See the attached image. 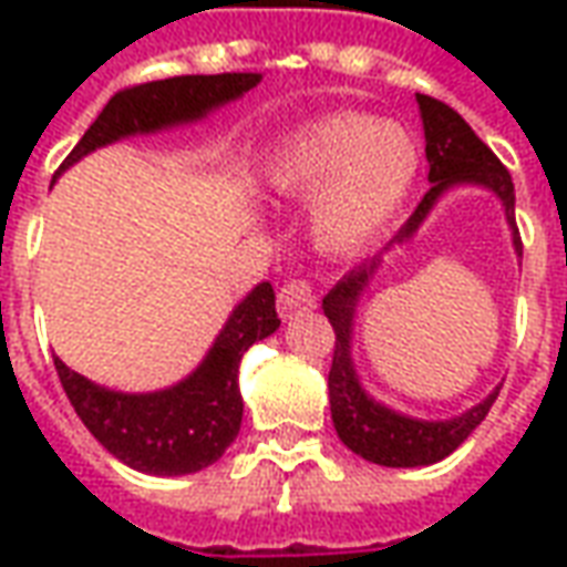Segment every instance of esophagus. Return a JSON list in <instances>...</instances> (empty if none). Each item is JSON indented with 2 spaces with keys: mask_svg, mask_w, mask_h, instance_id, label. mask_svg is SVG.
<instances>
[{
  "mask_svg": "<svg viewBox=\"0 0 567 567\" xmlns=\"http://www.w3.org/2000/svg\"><path fill=\"white\" fill-rule=\"evenodd\" d=\"M279 316L282 319H295V316H300V312H307V309L316 307V295H312V288H309V282H303V279H291V282H285L282 288H279Z\"/></svg>",
  "mask_w": 567,
  "mask_h": 567,
  "instance_id": "34e87169",
  "label": "esophagus"
}]
</instances>
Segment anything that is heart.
I'll return each mask as SVG.
<instances>
[{"label": "heart", "instance_id": "heart-1", "mask_svg": "<svg viewBox=\"0 0 567 567\" xmlns=\"http://www.w3.org/2000/svg\"><path fill=\"white\" fill-rule=\"evenodd\" d=\"M419 163L416 140L401 124L331 112L285 133L260 163V182L276 197H312L316 243L343 255L370 243L404 209Z\"/></svg>", "mask_w": 567, "mask_h": 567}]
</instances>
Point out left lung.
<instances>
[{"label": "left lung", "mask_w": 567, "mask_h": 567, "mask_svg": "<svg viewBox=\"0 0 567 567\" xmlns=\"http://www.w3.org/2000/svg\"><path fill=\"white\" fill-rule=\"evenodd\" d=\"M416 103L419 112H422V127H425L427 182H431V187L389 246H401L406 239H413V234L427 218V212L434 209V203L450 187L480 185L488 187L501 199L513 230V248L523 258V239L516 230V194H513V178L504 169V163L492 154V148L476 136L474 130L467 127V121L455 109L440 103L434 96H425V93H416ZM380 264L382 255H373L364 264H358L355 270L346 272L321 300V309H324V316L337 333L333 364L331 373H328L331 419L340 440L361 458L382 464V467H422V464L446 458L450 452L462 446L467 434L486 419L488 406L498 398V389L462 416L440 419V422L394 413L385 404H377L361 389L355 364H352V328H355V309L361 303V295L368 291L370 279L380 270Z\"/></svg>", "instance_id": "1"}]
</instances>
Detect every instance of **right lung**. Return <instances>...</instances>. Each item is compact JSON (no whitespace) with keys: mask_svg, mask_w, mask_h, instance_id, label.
<instances>
[{"mask_svg":"<svg viewBox=\"0 0 567 567\" xmlns=\"http://www.w3.org/2000/svg\"><path fill=\"white\" fill-rule=\"evenodd\" d=\"M258 84V72H224L178 75L127 87L105 103L56 175L79 163L84 154L117 140L199 121L212 109L234 103ZM276 328L279 316L272 285L260 282L248 291L243 303H236L199 368L163 392H112L69 370L60 358H54V368L69 404L75 406L87 431L117 462L154 476L197 474L218 462L239 434V361L248 346L270 337Z\"/></svg>","mask_w":567,"mask_h":567,"instance_id":"right-lung-1","label":"right lung"}]
</instances>
